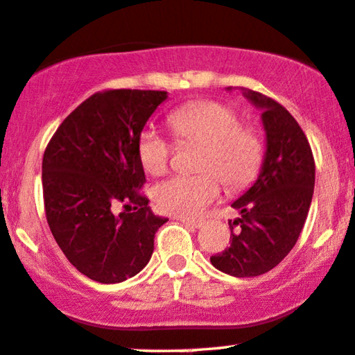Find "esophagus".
I'll list each match as a JSON object with an SVG mask.
<instances>
[{
	"instance_id": "34e87169",
	"label": "esophagus",
	"mask_w": 355,
	"mask_h": 355,
	"mask_svg": "<svg viewBox=\"0 0 355 355\" xmlns=\"http://www.w3.org/2000/svg\"><path fill=\"white\" fill-rule=\"evenodd\" d=\"M185 226H190V228H200L203 225V220H193V218H187V216H180L178 218Z\"/></svg>"
}]
</instances>
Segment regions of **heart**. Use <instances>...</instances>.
Masks as SVG:
<instances>
[{
  "mask_svg": "<svg viewBox=\"0 0 355 355\" xmlns=\"http://www.w3.org/2000/svg\"><path fill=\"white\" fill-rule=\"evenodd\" d=\"M180 145H202L195 168L198 175H177L153 189V200L162 211L177 216H196L220 195V182L236 191L251 185L266 159V142L258 127L241 123L240 114L216 101H196L172 110L166 117ZM173 147L147 127L137 139V155L152 177L168 170Z\"/></svg>",
  "mask_w": 355,
  "mask_h": 355,
  "instance_id": "heart-1",
  "label": "heart"
}]
</instances>
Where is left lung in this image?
<instances>
[{
    "instance_id": "left-lung-1",
    "label": "left lung",
    "mask_w": 355,
    "mask_h": 355,
    "mask_svg": "<svg viewBox=\"0 0 355 355\" xmlns=\"http://www.w3.org/2000/svg\"><path fill=\"white\" fill-rule=\"evenodd\" d=\"M245 96L263 109L266 159L254 185L232 205L241 216L228 221L230 246L210 258L236 277L264 275L288 256L306 223L315 178L313 150L296 119L271 97Z\"/></svg>"
}]
</instances>
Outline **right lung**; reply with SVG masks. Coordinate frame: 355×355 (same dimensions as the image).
<instances>
[{"label":"right lung","instance_id":"obj_1","mask_svg":"<svg viewBox=\"0 0 355 355\" xmlns=\"http://www.w3.org/2000/svg\"><path fill=\"white\" fill-rule=\"evenodd\" d=\"M165 91L105 89L64 119L42 157L46 220L69 263L97 283H122L150 261L166 218L142 193L137 139ZM122 204L121 216L113 213Z\"/></svg>","mask_w":355,"mask_h":355}]
</instances>
